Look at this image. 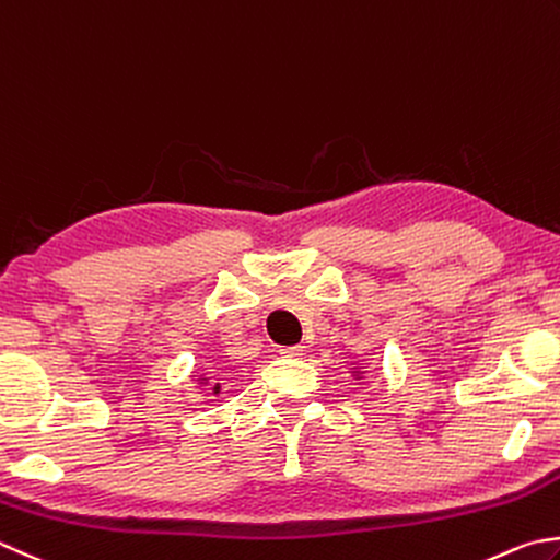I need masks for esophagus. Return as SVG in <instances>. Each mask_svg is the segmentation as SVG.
<instances>
[{
    "instance_id": "1",
    "label": "esophagus",
    "mask_w": 560,
    "mask_h": 560,
    "mask_svg": "<svg viewBox=\"0 0 560 560\" xmlns=\"http://www.w3.org/2000/svg\"><path fill=\"white\" fill-rule=\"evenodd\" d=\"M280 355H284V358H300V355H304V348L302 346H282L280 348Z\"/></svg>"
}]
</instances>
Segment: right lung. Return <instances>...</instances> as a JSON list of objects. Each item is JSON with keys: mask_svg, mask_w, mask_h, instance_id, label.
<instances>
[{"mask_svg": "<svg viewBox=\"0 0 560 560\" xmlns=\"http://www.w3.org/2000/svg\"><path fill=\"white\" fill-rule=\"evenodd\" d=\"M214 393H219V387H214Z\"/></svg>", "mask_w": 560, "mask_h": 560, "instance_id": "1", "label": "right lung"}]
</instances>
